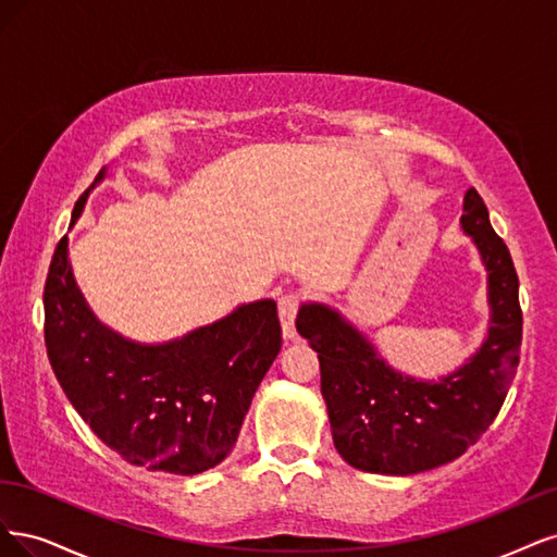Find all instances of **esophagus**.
I'll return each instance as SVG.
<instances>
[{
	"mask_svg": "<svg viewBox=\"0 0 557 557\" xmlns=\"http://www.w3.org/2000/svg\"><path fill=\"white\" fill-rule=\"evenodd\" d=\"M300 300L302 296L292 292V294H284L280 298V324H282V335L286 339H294L296 337V314H298V308H300Z\"/></svg>",
	"mask_w": 557,
	"mask_h": 557,
	"instance_id": "esophagus-1",
	"label": "esophagus"
}]
</instances>
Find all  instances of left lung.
I'll return each mask as SVG.
<instances>
[{
    "instance_id": "1",
    "label": "left lung",
    "mask_w": 557,
    "mask_h": 557,
    "mask_svg": "<svg viewBox=\"0 0 557 557\" xmlns=\"http://www.w3.org/2000/svg\"><path fill=\"white\" fill-rule=\"evenodd\" d=\"M460 226L486 265L491 326L468 361L440 380L393 370L331 305H300L296 329L319 354L333 444L356 470L409 476L451 462L486 433L507 398L523 337L518 275L476 189L465 191Z\"/></svg>"
}]
</instances>
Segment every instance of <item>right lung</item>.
<instances>
[{
    "instance_id": "right-lung-1",
    "label": "right lung",
    "mask_w": 557,
    "mask_h": 557,
    "mask_svg": "<svg viewBox=\"0 0 557 557\" xmlns=\"http://www.w3.org/2000/svg\"><path fill=\"white\" fill-rule=\"evenodd\" d=\"M106 177L97 175L74 208ZM52 372L95 435L124 460L169 474H199L236 446L255 393L282 347L277 302L238 305L169 343H136L89 310L64 236L44 292Z\"/></svg>"
}]
</instances>
